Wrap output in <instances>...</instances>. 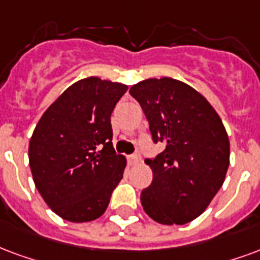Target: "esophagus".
Returning a JSON list of instances; mask_svg holds the SVG:
<instances>
[{
  "instance_id": "obj_1",
  "label": "esophagus",
  "mask_w": 260,
  "mask_h": 260,
  "mask_svg": "<svg viewBox=\"0 0 260 260\" xmlns=\"http://www.w3.org/2000/svg\"><path fill=\"white\" fill-rule=\"evenodd\" d=\"M139 159H140L139 154H132L128 157V162H129V165H136L138 162H139Z\"/></svg>"
}]
</instances>
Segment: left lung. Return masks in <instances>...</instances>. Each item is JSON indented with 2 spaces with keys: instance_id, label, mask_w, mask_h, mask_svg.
Instances as JSON below:
<instances>
[{
  "instance_id": "obj_1",
  "label": "left lung",
  "mask_w": 260,
  "mask_h": 260,
  "mask_svg": "<svg viewBox=\"0 0 260 260\" xmlns=\"http://www.w3.org/2000/svg\"><path fill=\"white\" fill-rule=\"evenodd\" d=\"M154 143L165 146L145 162L153 182L140 194L150 218L161 224H184L207 209L222 187L230 142L218 113L201 93L182 81L164 77L131 86Z\"/></svg>"
}]
</instances>
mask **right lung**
<instances>
[{
    "mask_svg": "<svg viewBox=\"0 0 260 260\" xmlns=\"http://www.w3.org/2000/svg\"><path fill=\"white\" fill-rule=\"evenodd\" d=\"M128 86L88 77L74 82L38 121L28 145L36 187L69 222L102 216L126 159L113 147L111 113Z\"/></svg>",
    "mask_w": 260,
    "mask_h": 260,
    "instance_id": "1",
    "label": "right lung"
}]
</instances>
